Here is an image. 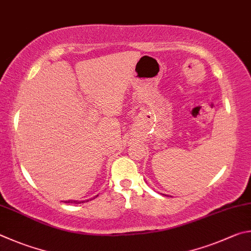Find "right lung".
Instances as JSON below:
<instances>
[{"label": "right lung", "mask_w": 251, "mask_h": 251, "mask_svg": "<svg viewBox=\"0 0 251 251\" xmlns=\"http://www.w3.org/2000/svg\"><path fill=\"white\" fill-rule=\"evenodd\" d=\"M65 203H72V204H79L81 203V201H65ZM83 203V201H82Z\"/></svg>", "instance_id": "right-lung-1"}]
</instances>
